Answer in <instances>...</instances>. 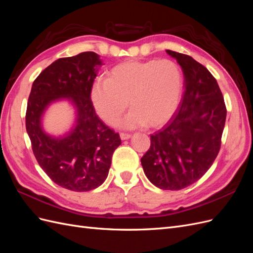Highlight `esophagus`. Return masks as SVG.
Segmentation results:
<instances>
[{"label":"esophagus","mask_w":253,"mask_h":253,"mask_svg":"<svg viewBox=\"0 0 253 253\" xmlns=\"http://www.w3.org/2000/svg\"><path fill=\"white\" fill-rule=\"evenodd\" d=\"M131 134H128V133H120V138L122 139V140H126V139H129L131 138Z\"/></svg>","instance_id":"1"}]
</instances>
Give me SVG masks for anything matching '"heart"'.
Returning a JSON list of instances; mask_svg holds the SVG:
<instances>
[{
    "instance_id": "1",
    "label": "heart",
    "mask_w": 253,
    "mask_h": 253,
    "mask_svg": "<svg viewBox=\"0 0 253 253\" xmlns=\"http://www.w3.org/2000/svg\"><path fill=\"white\" fill-rule=\"evenodd\" d=\"M182 84L180 68L172 60H128L112 67L108 78H98L90 97L97 114L106 124L121 116L128 100L132 111L119 126L158 127L177 110Z\"/></svg>"
}]
</instances>
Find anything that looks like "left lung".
<instances>
[{
  "label": "left lung",
  "instance_id": "8db88e82",
  "mask_svg": "<svg viewBox=\"0 0 253 253\" xmlns=\"http://www.w3.org/2000/svg\"><path fill=\"white\" fill-rule=\"evenodd\" d=\"M166 51L181 66L185 91L173 120L151 135L141 165L157 188L180 190L202 178L215 160L227 110L215 78L204 65L188 55Z\"/></svg>",
  "mask_w": 253,
  "mask_h": 253
}]
</instances>
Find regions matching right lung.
I'll list each match as a JSON object with an SVG mask.
<instances>
[{
    "mask_svg": "<svg viewBox=\"0 0 253 253\" xmlns=\"http://www.w3.org/2000/svg\"><path fill=\"white\" fill-rule=\"evenodd\" d=\"M102 64L93 51L56 60L36 78L27 102L26 131L38 164L58 186L76 192L102 185L121 144L119 134L99 119L90 99ZM61 98L74 104L78 119L70 133L56 139L42 131L41 120L47 106Z\"/></svg>",
    "mask_w": 253,
    "mask_h": 253,
    "instance_id": "obj_1",
    "label": "right lung"
}]
</instances>
